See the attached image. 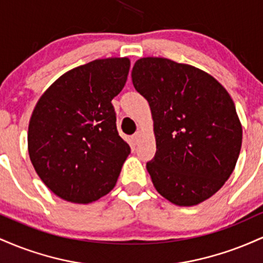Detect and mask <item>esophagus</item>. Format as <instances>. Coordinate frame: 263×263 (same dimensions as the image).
I'll return each instance as SVG.
<instances>
[{
    "mask_svg": "<svg viewBox=\"0 0 263 263\" xmlns=\"http://www.w3.org/2000/svg\"><path fill=\"white\" fill-rule=\"evenodd\" d=\"M140 137H141L140 132H136V134L131 137V138H132V143H134L135 146L138 143V142H140Z\"/></svg>",
    "mask_w": 263,
    "mask_h": 263,
    "instance_id": "1",
    "label": "esophagus"
}]
</instances>
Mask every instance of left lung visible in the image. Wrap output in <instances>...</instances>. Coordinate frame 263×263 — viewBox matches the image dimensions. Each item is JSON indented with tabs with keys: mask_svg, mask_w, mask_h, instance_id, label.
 Segmentation results:
<instances>
[{
	"mask_svg": "<svg viewBox=\"0 0 263 263\" xmlns=\"http://www.w3.org/2000/svg\"><path fill=\"white\" fill-rule=\"evenodd\" d=\"M135 89L148 101L157 151L147 162L157 192L192 206L224 185L236 165L242 127L234 101L209 74L165 58H141Z\"/></svg>",
	"mask_w": 263,
	"mask_h": 263,
	"instance_id": "left-lung-1",
	"label": "left lung"
}]
</instances>
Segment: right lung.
Masks as SVG:
<instances>
[{"instance_id":"1","label":"right lung","mask_w":263,"mask_h":263,"mask_svg":"<svg viewBox=\"0 0 263 263\" xmlns=\"http://www.w3.org/2000/svg\"><path fill=\"white\" fill-rule=\"evenodd\" d=\"M127 58L98 59L71 69L33 110L28 152L55 195L87 204L112 190L131 148L119 136L111 100L125 86Z\"/></svg>"}]
</instances>
